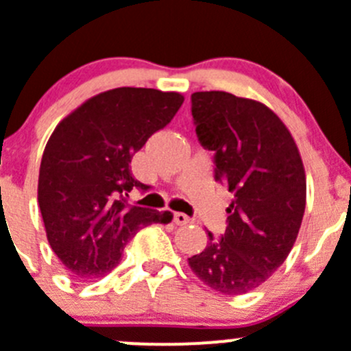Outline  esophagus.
<instances>
[{
	"instance_id": "obj_1",
	"label": "esophagus",
	"mask_w": 351,
	"mask_h": 351,
	"mask_svg": "<svg viewBox=\"0 0 351 351\" xmlns=\"http://www.w3.org/2000/svg\"><path fill=\"white\" fill-rule=\"evenodd\" d=\"M173 221H175L178 226H183V224L190 223V217L186 216V214H183V213H175V216H173Z\"/></svg>"
}]
</instances>
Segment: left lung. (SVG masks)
Wrapping results in <instances>:
<instances>
[{
    "instance_id": "1",
    "label": "left lung",
    "mask_w": 351,
    "mask_h": 351,
    "mask_svg": "<svg viewBox=\"0 0 351 351\" xmlns=\"http://www.w3.org/2000/svg\"><path fill=\"white\" fill-rule=\"evenodd\" d=\"M199 142L214 151L217 182L233 193L221 238L189 258L223 295L255 290L287 261L305 213L307 182L287 125L266 104L223 90L192 94Z\"/></svg>"
}]
</instances>
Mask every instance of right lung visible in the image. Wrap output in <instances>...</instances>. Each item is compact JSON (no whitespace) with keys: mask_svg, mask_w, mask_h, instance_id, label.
Segmentation results:
<instances>
[{"mask_svg":"<svg viewBox=\"0 0 351 351\" xmlns=\"http://www.w3.org/2000/svg\"><path fill=\"white\" fill-rule=\"evenodd\" d=\"M182 104L178 93L118 87L87 99L54 128L37 200L47 241L71 278L106 276L138 230L173 219L168 210L128 206L125 195L144 186L132 176L134 154Z\"/></svg>","mask_w":351,"mask_h":351,"instance_id":"add662e5","label":"right lung"}]
</instances>
